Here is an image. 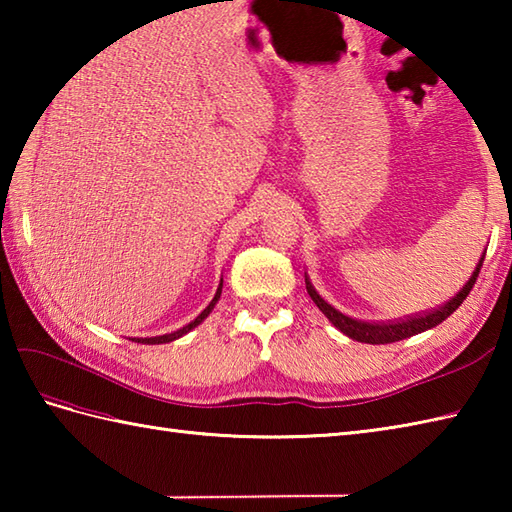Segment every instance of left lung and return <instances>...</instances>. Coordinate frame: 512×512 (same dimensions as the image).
Here are the masks:
<instances>
[{"mask_svg": "<svg viewBox=\"0 0 512 512\" xmlns=\"http://www.w3.org/2000/svg\"><path fill=\"white\" fill-rule=\"evenodd\" d=\"M482 264H484V255H482V259H480V264L475 266L471 279L466 281V286H464L453 299H449L447 303H444V306H440V308H436V310H431V312L413 314V317H407V319H396V321L369 323V321H358V319H352V317H345V314H341L339 310L332 308L330 303H325V301L317 295V290L312 288L308 277H306V288H308V295L312 297V301L319 306V310H321V312L325 314V317H328L343 334H347V336H350V339L361 341V343L385 345V343H394V341L409 339V336H413V334L436 328L438 323H442L444 319L451 317V314L462 306V301H464L466 297H469V292H471V288L475 286V281H477V275H480V270H482Z\"/></svg>", "mask_w": 512, "mask_h": 512, "instance_id": "obj_1", "label": "left lung"}]
</instances>
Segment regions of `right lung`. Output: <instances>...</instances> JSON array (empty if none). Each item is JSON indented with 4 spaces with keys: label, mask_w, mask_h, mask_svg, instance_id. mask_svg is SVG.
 I'll return each instance as SVG.
<instances>
[{
    "label": "right lung",
    "mask_w": 512,
    "mask_h": 512,
    "mask_svg": "<svg viewBox=\"0 0 512 512\" xmlns=\"http://www.w3.org/2000/svg\"><path fill=\"white\" fill-rule=\"evenodd\" d=\"M220 295H222V284H220V288H217V292H215V297H213V301L209 303V306H206L198 317H195L189 325H184V328H180V330H176V332H171V334H162V336H154V339H134L136 343H147V345H158V343H169V341H176V339H180L182 334H187L189 330H193L195 325H200L206 317H209V312L213 310V306L217 303V299H220Z\"/></svg>",
    "instance_id": "add662e5"
}]
</instances>
